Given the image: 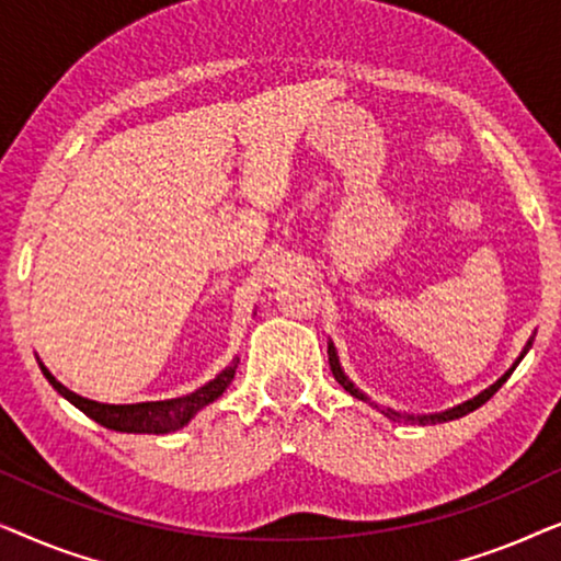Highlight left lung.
Masks as SVG:
<instances>
[{
    "label": "left lung",
    "instance_id": "1",
    "mask_svg": "<svg viewBox=\"0 0 561 561\" xmlns=\"http://www.w3.org/2000/svg\"><path fill=\"white\" fill-rule=\"evenodd\" d=\"M531 344H534V334L528 336V342H526V347L520 350V355L516 357V363H513L508 370H505L501 378H497L493 386H488L485 390H480L478 396L474 398H470V401H465V403H459V405H451V409H447V411H439V413H401V411H396V409H382V405H378L375 401H370V396L367 393H363V390H359L355 382H352L347 375H344V370H342V363H340V355H336V347H334V342L329 340V367H332V375H334V380L340 382V386L347 390L350 396H355L357 401H365V403H370L373 409H378L380 413H386L388 419H393V421H411V424H421V426H426V424H444V421H455V419H462V416H467V413H472V411H478L482 403H488L490 398H493L495 393H497V388L503 386L505 380L511 378V373L516 370L518 367V363L520 359L526 357V352L531 350Z\"/></svg>",
    "mask_w": 561,
    "mask_h": 561
}]
</instances>
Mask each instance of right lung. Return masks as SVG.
Wrapping results in <instances>:
<instances>
[{
  "instance_id": "right-lung-1",
  "label": "right lung",
  "mask_w": 561,
  "mask_h": 561,
  "mask_svg": "<svg viewBox=\"0 0 561 561\" xmlns=\"http://www.w3.org/2000/svg\"><path fill=\"white\" fill-rule=\"evenodd\" d=\"M37 365H41L45 380H48L68 403H73L76 409L87 413L89 419H94L96 424L112 428V432H122V434H171V432H179V428L186 426L188 421L204 409V405L214 403L221 393H225V390L229 388V382L234 380L240 357H234L232 363H229L225 370L217 375V378L209 380L198 390H194V393L168 398V401H145V403L91 401V398L73 393V390H68L64 386V382L56 380V375H53L48 367L41 363V359H37Z\"/></svg>"
}]
</instances>
